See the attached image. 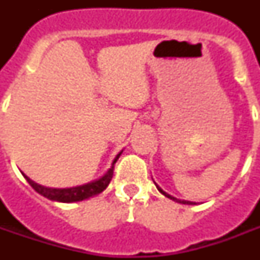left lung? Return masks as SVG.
Wrapping results in <instances>:
<instances>
[{
  "mask_svg": "<svg viewBox=\"0 0 260 260\" xmlns=\"http://www.w3.org/2000/svg\"><path fill=\"white\" fill-rule=\"evenodd\" d=\"M154 183H155V182H154ZM155 185H156V183H155ZM156 187H158V190H159V191H160V193H162L163 196H165V197L170 198V200H173V201H175V202H179V204H185V205H194V204H196V202H191V201H186V200H178V198L173 197V196H170V194H169V193H166V191H163V189H160V187H159L158 185H156Z\"/></svg>",
  "mask_w": 260,
  "mask_h": 260,
  "instance_id": "obj_1",
  "label": "left lung"
}]
</instances>
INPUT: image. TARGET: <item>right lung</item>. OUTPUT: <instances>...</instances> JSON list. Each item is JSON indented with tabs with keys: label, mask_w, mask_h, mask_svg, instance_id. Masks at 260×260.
Listing matches in <instances>:
<instances>
[{
	"label": "right lung",
	"mask_w": 260,
	"mask_h": 260,
	"mask_svg": "<svg viewBox=\"0 0 260 260\" xmlns=\"http://www.w3.org/2000/svg\"><path fill=\"white\" fill-rule=\"evenodd\" d=\"M122 154V151H120L116 158L113 159L112 162V166L108 169L102 177H100L98 179H94V181L89 182V183H85V185L75 186V187H64V189H55V187H46V186L39 185L35 181H32L30 178H28L25 174L22 173L24 178L26 179V182L29 183L32 187H34L39 194H42L43 197L48 198L51 201H58V202H78L83 201V200H87L90 197H94L97 194L102 193L104 190L108 187L110 179L113 177V169L114 163L117 162V159L120 158V155Z\"/></svg>",
	"instance_id": "obj_1"
}]
</instances>
